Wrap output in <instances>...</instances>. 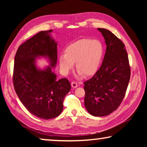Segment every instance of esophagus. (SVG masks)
Masks as SVG:
<instances>
[{
  "label": "esophagus",
  "instance_id": "obj_1",
  "mask_svg": "<svg viewBox=\"0 0 147 147\" xmlns=\"http://www.w3.org/2000/svg\"><path fill=\"white\" fill-rule=\"evenodd\" d=\"M71 86L73 88H77V87H78V84H77L76 82H73L71 83Z\"/></svg>",
  "mask_w": 147,
  "mask_h": 147
}]
</instances>
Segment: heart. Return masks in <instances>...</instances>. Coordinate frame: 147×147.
Instances as JSON below:
<instances>
[{"label":"heart","instance_id":"obj_1","mask_svg":"<svg viewBox=\"0 0 147 147\" xmlns=\"http://www.w3.org/2000/svg\"><path fill=\"white\" fill-rule=\"evenodd\" d=\"M104 55V47L97 39H82L69 45L65 54L59 56L61 72L67 74L76 63L78 76H92L96 73Z\"/></svg>","mask_w":147,"mask_h":147}]
</instances>
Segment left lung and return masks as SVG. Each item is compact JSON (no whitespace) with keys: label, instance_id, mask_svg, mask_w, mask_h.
Instances as JSON below:
<instances>
[{"label":"left lung","instance_id":"8db88e82","mask_svg":"<svg viewBox=\"0 0 147 147\" xmlns=\"http://www.w3.org/2000/svg\"><path fill=\"white\" fill-rule=\"evenodd\" d=\"M105 39L106 51L102 65L84 82V104L96 117L109 115L120 106L130 78V67L124 44L108 30L97 28Z\"/></svg>","mask_w":147,"mask_h":147}]
</instances>
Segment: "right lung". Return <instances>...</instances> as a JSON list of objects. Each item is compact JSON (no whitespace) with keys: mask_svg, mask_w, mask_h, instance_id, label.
<instances>
[{"mask_svg":"<svg viewBox=\"0 0 147 147\" xmlns=\"http://www.w3.org/2000/svg\"><path fill=\"white\" fill-rule=\"evenodd\" d=\"M53 30L41 31L17 49L14 59L13 83L20 100L32 115L48 119L63 110L65 96L71 89L67 78L56 79L52 67L57 63V43L50 36ZM46 57L50 65L41 70L35 59Z\"/></svg>","mask_w":147,"mask_h":147,"instance_id":"1","label":"right lung"}]
</instances>
